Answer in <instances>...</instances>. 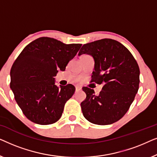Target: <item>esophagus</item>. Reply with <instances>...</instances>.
Returning a JSON list of instances; mask_svg holds the SVG:
<instances>
[{
  "label": "esophagus",
  "mask_w": 157,
  "mask_h": 157,
  "mask_svg": "<svg viewBox=\"0 0 157 157\" xmlns=\"http://www.w3.org/2000/svg\"><path fill=\"white\" fill-rule=\"evenodd\" d=\"M81 90V87L79 86H76V91H80Z\"/></svg>",
  "instance_id": "obj_1"
}]
</instances>
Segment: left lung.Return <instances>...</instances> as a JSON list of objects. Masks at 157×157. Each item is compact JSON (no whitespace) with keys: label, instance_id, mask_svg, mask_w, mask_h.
Segmentation results:
<instances>
[{"label":"left lung","instance_id":"8db88e82","mask_svg":"<svg viewBox=\"0 0 157 157\" xmlns=\"http://www.w3.org/2000/svg\"><path fill=\"white\" fill-rule=\"evenodd\" d=\"M94 60L92 81L102 84L99 95L82 88L86 98L81 102L83 117L92 124L109 125L121 119L134 101L139 90L140 71L130 51L121 43L109 38L84 44L78 56Z\"/></svg>","mask_w":157,"mask_h":157}]
</instances>
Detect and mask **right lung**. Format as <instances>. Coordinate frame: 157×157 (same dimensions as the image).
I'll return each instance as SVG.
<instances>
[{
  "label": "right lung",
  "mask_w": 157,
  "mask_h": 157,
  "mask_svg": "<svg viewBox=\"0 0 157 157\" xmlns=\"http://www.w3.org/2000/svg\"><path fill=\"white\" fill-rule=\"evenodd\" d=\"M81 44H65L52 38H37L26 46L13 64L10 87L24 115L33 123L48 125L61 117L74 86H59L55 78L65 71Z\"/></svg>",
  "instance_id": "right-lung-1"
}]
</instances>
